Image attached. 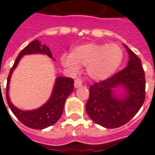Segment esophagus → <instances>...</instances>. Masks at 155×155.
Wrapping results in <instances>:
<instances>
[{"label":"esophagus","mask_w":155,"mask_h":155,"mask_svg":"<svg viewBox=\"0 0 155 155\" xmlns=\"http://www.w3.org/2000/svg\"><path fill=\"white\" fill-rule=\"evenodd\" d=\"M82 86V81H81V79H76L75 81H74V87L75 88H79Z\"/></svg>","instance_id":"obj_1"}]
</instances>
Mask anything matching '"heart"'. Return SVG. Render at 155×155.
<instances>
[{
  "label": "heart",
  "instance_id": "heart-1",
  "mask_svg": "<svg viewBox=\"0 0 155 155\" xmlns=\"http://www.w3.org/2000/svg\"><path fill=\"white\" fill-rule=\"evenodd\" d=\"M123 51L116 44L88 42L74 47L71 54L61 56L63 67L75 74L81 65H85L88 74L96 81L112 76L123 61Z\"/></svg>",
  "mask_w": 155,
  "mask_h": 155
}]
</instances>
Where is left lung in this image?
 Masks as SVG:
<instances>
[{
	"label": "left lung",
	"instance_id": "8db88e82",
	"mask_svg": "<svg viewBox=\"0 0 155 155\" xmlns=\"http://www.w3.org/2000/svg\"><path fill=\"white\" fill-rule=\"evenodd\" d=\"M129 54L126 67L105 81L90 87L85 109L94 123L114 129L129 122L140 110L145 98L144 71L140 58L126 45ZM121 88L123 94L116 91Z\"/></svg>",
	"mask_w": 155,
	"mask_h": 155
}]
</instances>
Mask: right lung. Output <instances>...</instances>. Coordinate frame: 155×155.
<instances>
[{"mask_svg": "<svg viewBox=\"0 0 155 155\" xmlns=\"http://www.w3.org/2000/svg\"><path fill=\"white\" fill-rule=\"evenodd\" d=\"M46 54L52 59V54L50 49L45 45L41 44L38 40H35L31 42L28 45H26L20 52L9 73L5 91L6 101L12 113L15 114L16 118L23 124L35 130H43L54 124L60 120L64 110V102L68 96L74 91V80L71 78L63 76L56 77L51 97L41 107L32 110H22L21 109L15 107L12 103L9 96V88L12 74L16 66L18 65L21 57L25 54ZM53 61H54V58Z\"/></svg>", "mask_w": 155, "mask_h": 155, "instance_id": "obj_1", "label": "right lung"}]
</instances>
